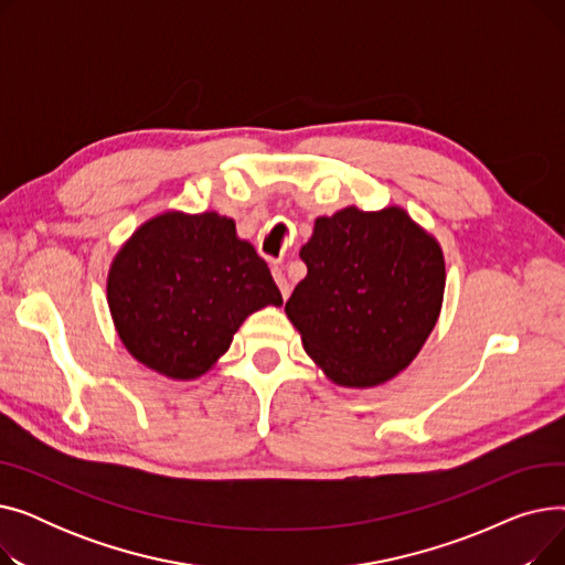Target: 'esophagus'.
Instances as JSON below:
<instances>
[{
  "label": "esophagus",
  "instance_id": "esophagus-1",
  "mask_svg": "<svg viewBox=\"0 0 565 565\" xmlns=\"http://www.w3.org/2000/svg\"><path fill=\"white\" fill-rule=\"evenodd\" d=\"M273 277H275V281H277V286H279L281 295H284V300H286L288 295H290V284H288V279H286V275H284V270H281L279 265H275V267H273Z\"/></svg>",
  "mask_w": 565,
  "mask_h": 565
}]
</instances>
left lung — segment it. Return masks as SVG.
<instances>
[{
    "instance_id": "left-lung-1",
    "label": "left lung",
    "mask_w": 565,
    "mask_h": 565,
    "mask_svg": "<svg viewBox=\"0 0 565 565\" xmlns=\"http://www.w3.org/2000/svg\"><path fill=\"white\" fill-rule=\"evenodd\" d=\"M300 258L307 277L286 313L332 382L375 387L417 358L439 316L444 256L405 211L318 217Z\"/></svg>"
}]
</instances>
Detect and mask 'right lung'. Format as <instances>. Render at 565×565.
Here are the masks:
<instances>
[{
    "label": "right lung",
    "mask_w": 565,
    "mask_h": 565,
    "mask_svg": "<svg viewBox=\"0 0 565 565\" xmlns=\"http://www.w3.org/2000/svg\"><path fill=\"white\" fill-rule=\"evenodd\" d=\"M116 332L132 358L173 380L203 375L243 320L279 307L270 267L217 213H164L116 254L107 277Z\"/></svg>",
    "instance_id": "add662e5"
}]
</instances>
